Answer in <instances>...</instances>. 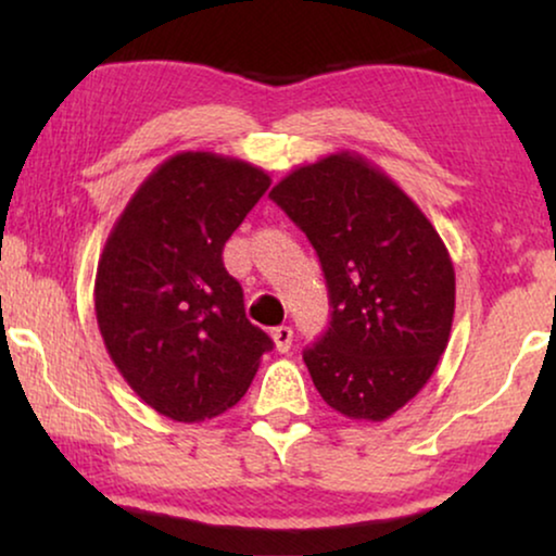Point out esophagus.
I'll use <instances>...</instances> for the list:
<instances>
[{"label":"esophagus","mask_w":556,"mask_h":556,"mask_svg":"<svg viewBox=\"0 0 556 556\" xmlns=\"http://www.w3.org/2000/svg\"><path fill=\"white\" fill-rule=\"evenodd\" d=\"M270 337H273V344H276L278 352H288V349H291V344H293V329H291V326H276V329L270 331Z\"/></svg>","instance_id":"1"}]
</instances>
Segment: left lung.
I'll use <instances>...</instances> for the list:
<instances>
[{
    "label": "left lung",
    "mask_w": 556,
    "mask_h": 556,
    "mask_svg": "<svg viewBox=\"0 0 556 556\" xmlns=\"http://www.w3.org/2000/svg\"><path fill=\"white\" fill-rule=\"evenodd\" d=\"M270 200L321 261L331 321L303 352L318 394L382 422L428 384L455 314V270L422 210L382 169L339 151L293 169Z\"/></svg>",
    "instance_id": "obj_1"
}]
</instances>
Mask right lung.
<instances>
[{"mask_svg":"<svg viewBox=\"0 0 556 556\" xmlns=\"http://www.w3.org/2000/svg\"><path fill=\"white\" fill-rule=\"evenodd\" d=\"M270 187L261 166L212 151L159 164L113 225L96 270L111 362L159 415L202 422L238 405L273 346L245 318L223 248Z\"/></svg>","mask_w":556,"mask_h":556,"instance_id":"1","label":"right lung"}]
</instances>
